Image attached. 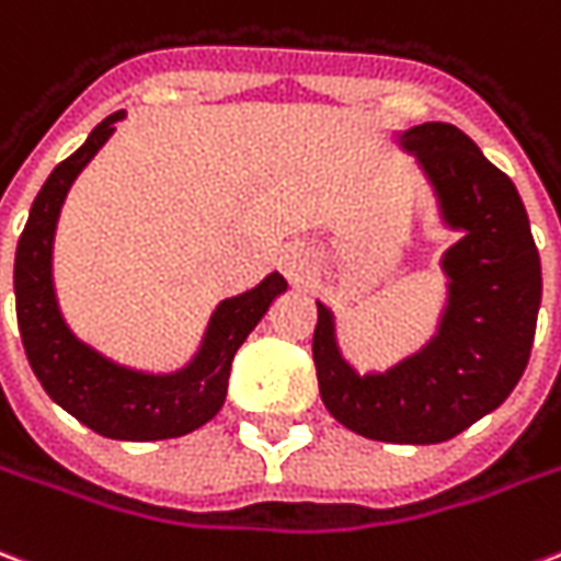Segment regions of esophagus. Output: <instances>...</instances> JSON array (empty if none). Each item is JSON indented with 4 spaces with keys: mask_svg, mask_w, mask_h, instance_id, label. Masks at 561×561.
<instances>
[{
    "mask_svg": "<svg viewBox=\"0 0 561 561\" xmlns=\"http://www.w3.org/2000/svg\"><path fill=\"white\" fill-rule=\"evenodd\" d=\"M282 273L288 276L294 285H302V282H309L314 273H318V259H314V250L306 247V243H288L279 255Z\"/></svg>",
    "mask_w": 561,
    "mask_h": 561,
    "instance_id": "34e87169",
    "label": "esophagus"
}]
</instances>
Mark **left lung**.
Wrapping results in <instances>:
<instances>
[{
	"instance_id": "1",
	"label": "left lung",
	"mask_w": 561,
	"mask_h": 561,
	"mask_svg": "<svg viewBox=\"0 0 561 561\" xmlns=\"http://www.w3.org/2000/svg\"><path fill=\"white\" fill-rule=\"evenodd\" d=\"M433 191L438 226L459 232L442 255L444 306L435 332L385 370H358L337 318L318 299L320 400L370 442L438 444L494 412L529 362L541 306L538 259L518 187L450 123L394 131Z\"/></svg>"
}]
</instances>
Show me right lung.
<instances>
[{
	"mask_svg": "<svg viewBox=\"0 0 561 561\" xmlns=\"http://www.w3.org/2000/svg\"><path fill=\"white\" fill-rule=\"evenodd\" d=\"M119 119H126V111L102 119L34 196L14 259L16 323L34 376L64 412L114 442H164L194 433L224 409L234 353L273 299L288 290V282L282 273H271L252 290L220 299L196 353L176 370L123 365L81 341L55 294V229L72 182L108 144Z\"/></svg>",
	"mask_w": 561,
	"mask_h": 561,
	"instance_id": "add662e5",
	"label": "right lung"
}]
</instances>
